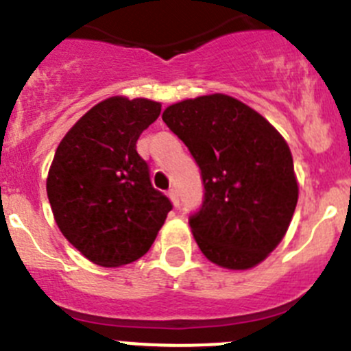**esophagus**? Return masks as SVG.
I'll use <instances>...</instances> for the list:
<instances>
[{"mask_svg": "<svg viewBox=\"0 0 351 351\" xmlns=\"http://www.w3.org/2000/svg\"><path fill=\"white\" fill-rule=\"evenodd\" d=\"M168 195H169V199H171L173 206H175V208H180V197H178V192H176L175 189H169V191H168Z\"/></svg>", "mask_w": 351, "mask_h": 351, "instance_id": "1", "label": "esophagus"}]
</instances>
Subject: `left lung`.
Listing matches in <instances>:
<instances>
[{"label": "left lung", "instance_id": "obj_1", "mask_svg": "<svg viewBox=\"0 0 351 351\" xmlns=\"http://www.w3.org/2000/svg\"><path fill=\"white\" fill-rule=\"evenodd\" d=\"M162 121L201 169L204 199L189 218L199 250L230 270L277 247L298 202L293 156L263 116L223 93L173 104Z\"/></svg>", "mask_w": 351, "mask_h": 351}]
</instances>
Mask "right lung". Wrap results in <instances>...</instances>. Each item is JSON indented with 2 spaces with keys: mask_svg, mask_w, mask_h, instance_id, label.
Segmentation results:
<instances>
[{
  "mask_svg": "<svg viewBox=\"0 0 351 351\" xmlns=\"http://www.w3.org/2000/svg\"><path fill=\"white\" fill-rule=\"evenodd\" d=\"M159 101L110 97L91 107L57 147L47 180L55 221L100 267L142 258L173 204L150 183L136 140L159 117Z\"/></svg>",
  "mask_w": 351,
  "mask_h": 351,
  "instance_id": "add662e5",
  "label": "right lung"
}]
</instances>
